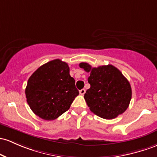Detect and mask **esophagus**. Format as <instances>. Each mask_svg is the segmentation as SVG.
<instances>
[{
    "label": "esophagus",
    "instance_id": "obj_1",
    "mask_svg": "<svg viewBox=\"0 0 157 157\" xmlns=\"http://www.w3.org/2000/svg\"><path fill=\"white\" fill-rule=\"evenodd\" d=\"M85 92H86V90L84 89H81V90H80V94H81V95H83V94H85Z\"/></svg>",
    "mask_w": 157,
    "mask_h": 157
}]
</instances>
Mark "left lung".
I'll return each mask as SVG.
<instances>
[{
  "label": "left lung",
  "mask_w": 157,
  "mask_h": 157,
  "mask_svg": "<svg viewBox=\"0 0 157 157\" xmlns=\"http://www.w3.org/2000/svg\"><path fill=\"white\" fill-rule=\"evenodd\" d=\"M80 67L90 72V88L84 94L88 106L94 114L104 119H113L126 111L132 97L130 84L112 65L92 68L86 63Z\"/></svg>",
  "instance_id": "obj_1"
}]
</instances>
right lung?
<instances>
[{"label":"right lung","mask_w":157,"mask_h":157,"mask_svg":"<svg viewBox=\"0 0 157 157\" xmlns=\"http://www.w3.org/2000/svg\"><path fill=\"white\" fill-rule=\"evenodd\" d=\"M25 94L32 111L42 119L51 121L69 109L79 92L68 64L56 59L42 65L30 76Z\"/></svg>","instance_id":"obj_1"}]
</instances>
